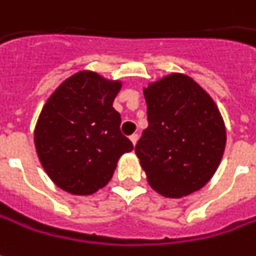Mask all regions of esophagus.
Wrapping results in <instances>:
<instances>
[{"mask_svg":"<svg viewBox=\"0 0 256 256\" xmlns=\"http://www.w3.org/2000/svg\"><path fill=\"white\" fill-rule=\"evenodd\" d=\"M138 138H140V136H138V134H132L131 136H130V140H131L132 145H136V142H138Z\"/></svg>","mask_w":256,"mask_h":256,"instance_id":"obj_1","label":"esophagus"}]
</instances>
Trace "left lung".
<instances>
[{
    "mask_svg": "<svg viewBox=\"0 0 256 256\" xmlns=\"http://www.w3.org/2000/svg\"><path fill=\"white\" fill-rule=\"evenodd\" d=\"M148 128L135 146L150 188L164 197L192 194L216 173L226 126L212 98L184 74L173 73L144 88Z\"/></svg>",
    "mask_w": 256,
    "mask_h": 256,
    "instance_id": "left-lung-1",
    "label": "left lung"
}]
</instances>
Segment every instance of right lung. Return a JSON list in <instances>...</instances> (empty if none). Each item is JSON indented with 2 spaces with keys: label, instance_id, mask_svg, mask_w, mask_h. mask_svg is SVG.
Returning <instances> with one entry per match:
<instances>
[{
  "label": "right lung",
  "instance_id": "1",
  "mask_svg": "<svg viewBox=\"0 0 256 256\" xmlns=\"http://www.w3.org/2000/svg\"><path fill=\"white\" fill-rule=\"evenodd\" d=\"M121 82L94 72L64 80L46 101L35 128V146L44 172L56 186L87 196L104 188L116 162L134 149L121 134L112 102Z\"/></svg>",
  "mask_w": 256,
  "mask_h": 256
}]
</instances>
